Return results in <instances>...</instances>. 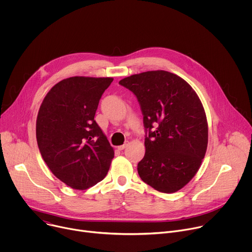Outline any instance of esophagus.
Masks as SVG:
<instances>
[{
  "instance_id": "34e87169",
  "label": "esophagus",
  "mask_w": 252,
  "mask_h": 252,
  "mask_svg": "<svg viewBox=\"0 0 252 252\" xmlns=\"http://www.w3.org/2000/svg\"><path fill=\"white\" fill-rule=\"evenodd\" d=\"M128 146V142H126L125 145H123V146H120V147H118V150L119 151H123V150H125L126 147Z\"/></svg>"
}]
</instances>
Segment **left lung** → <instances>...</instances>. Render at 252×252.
I'll use <instances>...</instances> for the list:
<instances>
[{"instance_id":"8db88e82","label":"left lung","mask_w":252,"mask_h":252,"mask_svg":"<svg viewBox=\"0 0 252 252\" xmlns=\"http://www.w3.org/2000/svg\"><path fill=\"white\" fill-rule=\"evenodd\" d=\"M120 84L136 95L149 130L146 154L137 164L140 178L160 192L182 189L198 171L207 149L208 125L197 94L183 78L161 69Z\"/></svg>"}]
</instances>
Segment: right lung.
<instances>
[{
  "instance_id": "1",
  "label": "right lung",
  "mask_w": 252,
  "mask_h": 252,
  "mask_svg": "<svg viewBox=\"0 0 252 252\" xmlns=\"http://www.w3.org/2000/svg\"><path fill=\"white\" fill-rule=\"evenodd\" d=\"M113 78L71 77L56 84L38 113L35 135L48 167L67 187L84 190L110 169L115 151L94 121Z\"/></svg>"
}]
</instances>
